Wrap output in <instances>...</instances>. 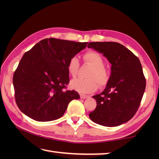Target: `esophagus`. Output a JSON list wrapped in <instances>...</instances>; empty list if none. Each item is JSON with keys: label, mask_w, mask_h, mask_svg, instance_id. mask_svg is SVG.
Masks as SVG:
<instances>
[{"label": "esophagus", "mask_w": 159, "mask_h": 159, "mask_svg": "<svg viewBox=\"0 0 159 159\" xmlns=\"http://www.w3.org/2000/svg\"><path fill=\"white\" fill-rule=\"evenodd\" d=\"M80 98H81V99H85L88 96H86V95H84V94H80Z\"/></svg>", "instance_id": "1"}]
</instances>
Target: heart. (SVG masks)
I'll list each match as a JSON object with an SVG mask.
<instances>
[{"label":"heart","instance_id":"obj_1","mask_svg":"<svg viewBox=\"0 0 159 159\" xmlns=\"http://www.w3.org/2000/svg\"><path fill=\"white\" fill-rule=\"evenodd\" d=\"M83 60L92 67L87 74V79H76L70 83V87L80 93H89L100 87L106 86L110 79V73L104 65L102 57L99 53L89 51L83 55ZM79 69V61L76 57H72L67 64V70L70 76H76Z\"/></svg>","mask_w":159,"mask_h":159}]
</instances>
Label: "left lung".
Wrapping results in <instances>:
<instances>
[{"label":"left lung","mask_w":159,"mask_h":159,"mask_svg":"<svg viewBox=\"0 0 159 159\" xmlns=\"http://www.w3.org/2000/svg\"><path fill=\"white\" fill-rule=\"evenodd\" d=\"M88 48L102 53L111 63L109 83L102 93L93 96L97 106L89 114L91 120L104 126H117L133 117L146 89L139 59L117 42H90Z\"/></svg>","instance_id":"left-lung-1"}]
</instances>
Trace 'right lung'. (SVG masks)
Wrapping results in <instances>:
<instances>
[{
	"label": "right lung",
	"instance_id": "add662e5",
	"mask_svg": "<svg viewBox=\"0 0 159 159\" xmlns=\"http://www.w3.org/2000/svg\"><path fill=\"white\" fill-rule=\"evenodd\" d=\"M87 43L47 38L25 53L13 77L16 102L24 114L38 121L55 120L70 101L79 99L78 92L65 89L67 64Z\"/></svg>",
	"mask_w": 159,
	"mask_h": 159
}]
</instances>
